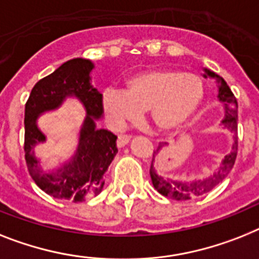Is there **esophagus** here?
I'll return each instance as SVG.
<instances>
[{
	"mask_svg": "<svg viewBox=\"0 0 259 259\" xmlns=\"http://www.w3.org/2000/svg\"><path fill=\"white\" fill-rule=\"evenodd\" d=\"M130 139H131V136L130 135H119L117 136V147L119 148H121V147H124L125 144H128V142H130Z\"/></svg>",
	"mask_w": 259,
	"mask_h": 259,
	"instance_id": "34e87169",
	"label": "esophagus"
}]
</instances>
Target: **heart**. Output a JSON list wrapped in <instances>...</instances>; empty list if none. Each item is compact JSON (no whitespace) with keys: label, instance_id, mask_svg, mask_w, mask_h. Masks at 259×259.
Returning a JSON list of instances; mask_svg holds the SVG:
<instances>
[{"label":"heart","instance_id":"heart-1","mask_svg":"<svg viewBox=\"0 0 259 259\" xmlns=\"http://www.w3.org/2000/svg\"><path fill=\"white\" fill-rule=\"evenodd\" d=\"M202 96L204 86L198 76L173 68H155L128 79L124 91L106 90L103 108L117 125L147 111L155 127L170 131L196 112Z\"/></svg>","mask_w":259,"mask_h":259}]
</instances>
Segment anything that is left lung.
<instances>
[{"instance_id": "left-lung-1", "label": "left lung", "mask_w": 259, "mask_h": 259, "mask_svg": "<svg viewBox=\"0 0 259 259\" xmlns=\"http://www.w3.org/2000/svg\"><path fill=\"white\" fill-rule=\"evenodd\" d=\"M204 76H210V78L217 79L219 83V99L221 100L222 103L225 104V119L222 120V125L225 130L233 134V144H232V151L230 153L225 156V159L222 160L221 165L219 166V169L215 170L213 175H210L206 179L202 180H164L163 177L159 176L156 173L155 168H153V161H155V155L159 152V149L161 148V144L159 145V148L153 151V159L151 163V179H152V184L155 189L159 193H161L165 197L173 198L177 201H184V200H191V198L198 197L202 194L210 192L213 188H215L225 179L229 172L232 170L233 165L236 163L237 159V151H238V138H237V120H238V115H237V108H238V103L234 94L232 93V90L229 86L226 84V82L221 76H219L214 72L205 70Z\"/></svg>"}]
</instances>
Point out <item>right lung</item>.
Listing matches in <instances>:
<instances>
[{
	"mask_svg": "<svg viewBox=\"0 0 259 259\" xmlns=\"http://www.w3.org/2000/svg\"><path fill=\"white\" fill-rule=\"evenodd\" d=\"M93 62L75 58L58 67L53 74L35 83L25 104V160L30 176L38 187L54 198L80 202L102 191L104 173L117 153L116 136L99 130L95 119L103 114L102 94L91 86ZM67 96H75L87 110L79 145L68 164L45 174L33 156L35 144L46 140L36 127V117L45 110L55 109Z\"/></svg>",
	"mask_w": 259,
	"mask_h": 259,
	"instance_id": "obj_1",
	"label": "right lung"
}]
</instances>
